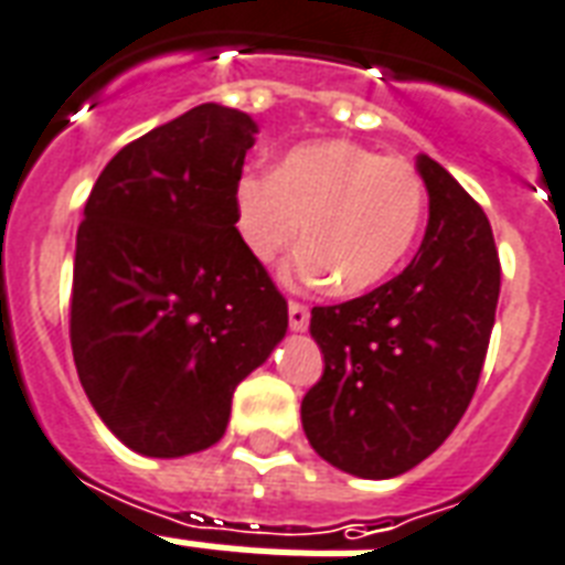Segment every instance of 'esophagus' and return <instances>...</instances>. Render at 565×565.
I'll return each mask as SVG.
<instances>
[{
	"label": "esophagus",
	"mask_w": 565,
	"mask_h": 565,
	"mask_svg": "<svg viewBox=\"0 0 565 565\" xmlns=\"http://www.w3.org/2000/svg\"><path fill=\"white\" fill-rule=\"evenodd\" d=\"M290 329L292 331H305L308 329V322H311V311H308V305H301V301H290Z\"/></svg>",
	"instance_id": "obj_1"
}]
</instances>
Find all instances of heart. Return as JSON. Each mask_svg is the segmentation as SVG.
I'll use <instances>...</instances> for the list:
<instances>
[{"mask_svg": "<svg viewBox=\"0 0 565 565\" xmlns=\"http://www.w3.org/2000/svg\"><path fill=\"white\" fill-rule=\"evenodd\" d=\"M236 231L260 264L305 248L296 275L331 281L340 292H367L397 273L426 213V186L415 162L382 157L350 139L308 141L275 171L236 180ZM306 231H300V222Z\"/></svg>", "mask_w": 565, "mask_h": 565, "instance_id": "1", "label": "heart"}]
</instances>
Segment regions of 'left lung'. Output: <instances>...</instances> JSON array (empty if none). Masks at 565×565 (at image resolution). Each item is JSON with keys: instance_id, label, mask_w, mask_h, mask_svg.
<instances>
[{"instance_id": "left-lung-1", "label": "left lung", "mask_w": 565, "mask_h": 565, "mask_svg": "<svg viewBox=\"0 0 565 565\" xmlns=\"http://www.w3.org/2000/svg\"><path fill=\"white\" fill-rule=\"evenodd\" d=\"M429 222L415 260L367 296L311 311L320 382L301 399L317 454L364 480L399 477L462 420L483 370L501 260L483 206L417 157Z\"/></svg>"}]
</instances>
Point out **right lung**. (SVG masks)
I'll list each match as a JSON object with an SVG mask.
<instances>
[{"label": "right lung", "mask_w": 565, "mask_h": 565, "mask_svg": "<svg viewBox=\"0 0 565 565\" xmlns=\"http://www.w3.org/2000/svg\"><path fill=\"white\" fill-rule=\"evenodd\" d=\"M257 124L204 103L109 159L76 231L71 347L129 450L178 459L225 436L236 385L287 334V301L236 231Z\"/></svg>", "instance_id": "obj_1"}]
</instances>
